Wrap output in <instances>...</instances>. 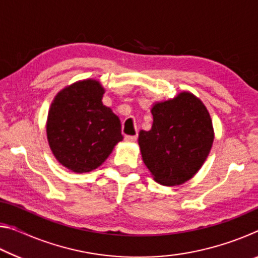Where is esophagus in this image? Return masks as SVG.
Listing matches in <instances>:
<instances>
[{
	"label": "esophagus",
	"instance_id": "obj_1",
	"mask_svg": "<svg viewBox=\"0 0 258 258\" xmlns=\"http://www.w3.org/2000/svg\"><path fill=\"white\" fill-rule=\"evenodd\" d=\"M137 135H126L125 137V141L126 142H130V143H133L137 141Z\"/></svg>",
	"mask_w": 258,
	"mask_h": 258
}]
</instances>
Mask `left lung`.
I'll use <instances>...</instances> for the list:
<instances>
[{"label": "left lung", "instance_id": "obj_1", "mask_svg": "<svg viewBox=\"0 0 258 258\" xmlns=\"http://www.w3.org/2000/svg\"><path fill=\"white\" fill-rule=\"evenodd\" d=\"M152 126L140 131L143 163L161 185H180L202 168L214 142L212 118L202 100L186 91L151 107Z\"/></svg>", "mask_w": 258, "mask_h": 258}]
</instances>
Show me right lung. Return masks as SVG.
I'll return each instance as SVG.
<instances>
[{"instance_id":"right-lung-1","label":"right lung","mask_w":258,"mask_h":258,"mask_svg":"<svg viewBox=\"0 0 258 258\" xmlns=\"http://www.w3.org/2000/svg\"><path fill=\"white\" fill-rule=\"evenodd\" d=\"M104 89L87 78L68 85L52 101L46 120L50 149L74 173L98 168L123 140L120 120L102 103Z\"/></svg>"}]
</instances>
